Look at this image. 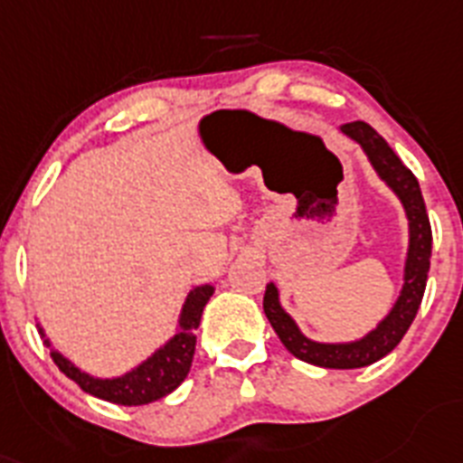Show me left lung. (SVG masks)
Returning a JSON list of instances; mask_svg holds the SVG:
<instances>
[{"instance_id":"obj_1","label":"left lung","mask_w":463,"mask_h":463,"mask_svg":"<svg viewBox=\"0 0 463 463\" xmlns=\"http://www.w3.org/2000/svg\"><path fill=\"white\" fill-rule=\"evenodd\" d=\"M341 131L363 146L376 174L393 188L407 212L410 250H407L402 291H400L393 310L379 322V327L372 329L360 341H351V344H317V341L306 339L294 325V320L279 306L278 287L273 282L266 287L263 310H266V317L273 325L279 341L294 357L317 364V367H327V370H355V367H367V364L382 360L383 355L393 351L417 317L423 289H426V279H429L433 232H430L429 213H426L417 176L402 165V159L393 153V147L383 141V136L376 134L367 122H348L341 127Z\"/></svg>"}]
</instances>
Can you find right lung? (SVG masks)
<instances>
[{"label":"right lung","instance_id":"add662e5","mask_svg":"<svg viewBox=\"0 0 463 463\" xmlns=\"http://www.w3.org/2000/svg\"><path fill=\"white\" fill-rule=\"evenodd\" d=\"M212 294V285L195 287V289L190 291L184 304L181 320H178V327H181L178 334H174L172 341H166L155 355L147 357L146 363L138 364L136 370L127 372L124 376H118V379H93V376L77 370L75 364L65 360L58 351H52L53 363L58 364V370L63 372L68 379H72L89 395H96L100 400L127 407L155 402V400L165 398L172 391H176L184 383L185 376H188L193 355H195V329L200 327L202 310H204ZM42 336H44V332H42ZM46 345L52 344L46 341Z\"/></svg>","mask_w":463,"mask_h":463}]
</instances>
